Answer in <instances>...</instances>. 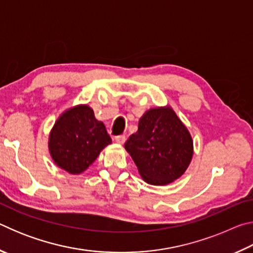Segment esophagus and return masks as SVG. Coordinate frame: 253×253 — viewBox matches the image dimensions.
Wrapping results in <instances>:
<instances>
[{
    "mask_svg": "<svg viewBox=\"0 0 253 253\" xmlns=\"http://www.w3.org/2000/svg\"><path fill=\"white\" fill-rule=\"evenodd\" d=\"M115 140H116V143H118L119 145H123L126 142V137L124 135H119V136L115 137Z\"/></svg>",
    "mask_w": 253,
    "mask_h": 253,
    "instance_id": "1",
    "label": "esophagus"
}]
</instances>
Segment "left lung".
<instances>
[{"label":"left lung","instance_id":"obj_1","mask_svg":"<svg viewBox=\"0 0 253 253\" xmlns=\"http://www.w3.org/2000/svg\"><path fill=\"white\" fill-rule=\"evenodd\" d=\"M125 148L140 176L152 185H166L181 177L193 156L190 131L170 107L147 110Z\"/></svg>","mask_w":253,"mask_h":253}]
</instances>
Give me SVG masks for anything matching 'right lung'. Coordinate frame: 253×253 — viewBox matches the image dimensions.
I'll return each mask as SVG.
<instances>
[{"mask_svg": "<svg viewBox=\"0 0 253 253\" xmlns=\"http://www.w3.org/2000/svg\"><path fill=\"white\" fill-rule=\"evenodd\" d=\"M111 138L93 110L78 105L66 110L55 122L49 136V151L53 162L70 174L87 169Z\"/></svg>", "mask_w": 253, "mask_h": 253, "instance_id": "right-lung-1", "label": "right lung"}]
</instances>
